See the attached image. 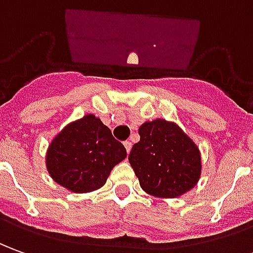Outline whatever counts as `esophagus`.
Instances as JSON below:
<instances>
[{
	"label": "esophagus",
	"mask_w": 253,
	"mask_h": 253,
	"mask_svg": "<svg viewBox=\"0 0 253 253\" xmlns=\"http://www.w3.org/2000/svg\"><path fill=\"white\" fill-rule=\"evenodd\" d=\"M124 146H125V149H126V153H129L130 149H132V142H130V140H125V142H124Z\"/></svg>",
	"instance_id": "esophagus-1"
}]
</instances>
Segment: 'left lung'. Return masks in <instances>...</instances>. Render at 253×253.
<instances>
[{"instance_id":"8db88e82","label":"left lung","mask_w":253,"mask_h":253,"mask_svg":"<svg viewBox=\"0 0 253 253\" xmlns=\"http://www.w3.org/2000/svg\"><path fill=\"white\" fill-rule=\"evenodd\" d=\"M139 135L128 160L147 194L175 198L196 186L201 175L200 150L176 124L147 121Z\"/></svg>"}]
</instances>
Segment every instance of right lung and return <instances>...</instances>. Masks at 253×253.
I'll list each match as a JSON object with an SVG mask.
<instances>
[{"mask_svg": "<svg viewBox=\"0 0 253 253\" xmlns=\"http://www.w3.org/2000/svg\"><path fill=\"white\" fill-rule=\"evenodd\" d=\"M126 157L121 142L92 114L69 124L46 153L52 179L74 193H88L103 186L111 169Z\"/></svg>", "mask_w": 253, "mask_h": 253, "instance_id": "add662e5", "label": "right lung"}]
</instances>
